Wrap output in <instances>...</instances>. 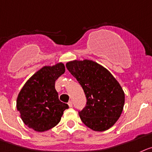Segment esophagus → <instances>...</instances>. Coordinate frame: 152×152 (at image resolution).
Returning a JSON list of instances; mask_svg holds the SVG:
<instances>
[{"mask_svg": "<svg viewBox=\"0 0 152 152\" xmlns=\"http://www.w3.org/2000/svg\"><path fill=\"white\" fill-rule=\"evenodd\" d=\"M68 106H69V107H72V106H73V103H72V101H69V103H68Z\"/></svg>", "mask_w": 152, "mask_h": 152, "instance_id": "esophagus-1", "label": "esophagus"}]
</instances>
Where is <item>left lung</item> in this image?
Returning <instances> with one entry per match:
<instances>
[{
  "label": "left lung",
  "mask_w": 152,
  "mask_h": 152,
  "mask_svg": "<svg viewBox=\"0 0 152 152\" xmlns=\"http://www.w3.org/2000/svg\"><path fill=\"white\" fill-rule=\"evenodd\" d=\"M66 69L83 88L86 106L79 113L81 120L94 131L113 127L121 116L124 105V92L108 69L91 60H73Z\"/></svg>",
  "instance_id": "1"
}]
</instances>
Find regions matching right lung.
I'll return each mask as SVG.
<instances>
[{
    "instance_id": "1",
    "label": "right lung",
    "mask_w": 152,
    "mask_h": 152,
    "mask_svg": "<svg viewBox=\"0 0 152 152\" xmlns=\"http://www.w3.org/2000/svg\"><path fill=\"white\" fill-rule=\"evenodd\" d=\"M64 72V64L61 62L44 66L31 76L21 89L16 108L29 128L44 132L60 122L64 111L69 106L59 100L55 84Z\"/></svg>"
}]
</instances>
